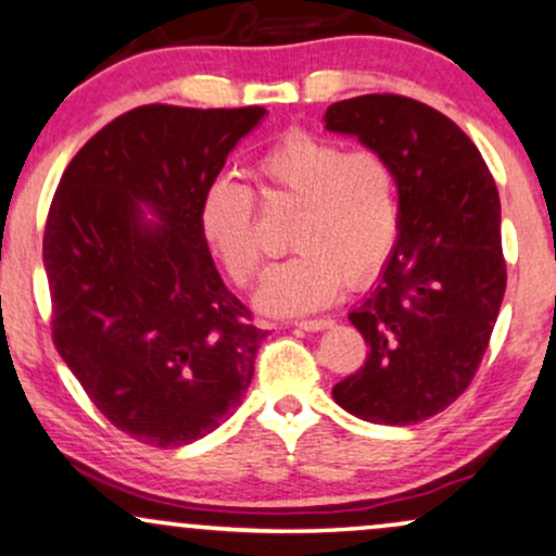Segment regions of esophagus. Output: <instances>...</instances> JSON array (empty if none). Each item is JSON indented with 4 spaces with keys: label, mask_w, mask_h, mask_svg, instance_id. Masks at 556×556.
<instances>
[{
    "label": "esophagus",
    "mask_w": 556,
    "mask_h": 556,
    "mask_svg": "<svg viewBox=\"0 0 556 556\" xmlns=\"http://www.w3.org/2000/svg\"><path fill=\"white\" fill-rule=\"evenodd\" d=\"M293 325L299 327V330H306V332H319V330H327V327H332L334 321L332 319H299L293 321Z\"/></svg>",
    "instance_id": "1"
}]
</instances>
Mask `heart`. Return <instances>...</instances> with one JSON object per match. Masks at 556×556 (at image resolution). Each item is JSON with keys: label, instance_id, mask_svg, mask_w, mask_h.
Here are the masks:
<instances>
[{"label": "heart", "instance_id": "heart-1", "mask_svg": "<svg viewBox=\"0 0 556 556\" xmlns=\"http://www.w3.org/2000/svg\"><path fill=\"white\" fill-rule=\"evenodd\" d=\"M250 177L252 190L231 177L205 185L198 229L211 257L247 289L263 270L251 193L265 205H296L289 231L296 255L267 273L257 291L260 309L314 312L345 283L355 289L379 276L400 226L396 175L379 152H345L338 141L291 134L257 156Z\"/></svg>", "mask_w": 556, "mask_h": 556}]
</instances>
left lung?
<instances>
[{
	"instance_id": "obj_1",
	"label": "left lung",
	"mask_w": 556,
	"mask_h": 556,
	"mask_svg": "<svg viewBox=\"0 0 556 556\" xmlns=\"http://www.w3.org/2000/svg\"><path fill=\"white\" fill-rule=\"evenodd\" d=\"M325 128L379 152L400 190L392 255L348 314L366 363L332 396L366 422L415 425L464 394L497 321L508 273L495 180L469 136L413 98L334 102Z\"/></svg>"
}]
</instances>
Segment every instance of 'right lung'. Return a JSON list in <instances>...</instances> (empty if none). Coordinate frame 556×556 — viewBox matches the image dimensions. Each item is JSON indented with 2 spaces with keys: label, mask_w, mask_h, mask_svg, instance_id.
Returning <instances> with one entry per match:
<instances>
[{
  "label": "right lung",
  "mask_w": 556,
  "mask_h": 556,
  "mask_svg": "<svg viewBox=\"0 0 556 556\" xmlns=\"http://www.w3.org/2000/svg\"><path fill=\"white\" fill-rule=\"evenodd\" d=\"M265 113L134 108L68 162L48 211L53 345L94 407L156 448L218 428L255 374L267 330L224 286L198 205Z\"/></svg>",
  "instance_id": "add662e5"
}]
</instances>
